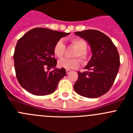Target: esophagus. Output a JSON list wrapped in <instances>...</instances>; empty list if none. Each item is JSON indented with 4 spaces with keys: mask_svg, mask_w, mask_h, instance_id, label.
Returning <instances> with one entry per match:
<instances>
[{
    "mask_svg": "<svg viewBox=\"0 0 133 133\" xmlns=\"http://www.w3.org/2000/svg\"><path fill=\"white\" fill-rule=\"evenodd\" d=\"M66 74H67V75H69V74H70V72H72V71H71L70 70H69V69H67V70H66Z\"/></svg>",
    "mask_w": 133,
    "mask_h": 133,
    "instance_id": "1",
    "label": "esophagus"
}]
</instances>
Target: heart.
Returning a JSON list of instances; mask_svg holds the SVG:
<instances>
[{
	"instance_id": "heart-1",
	"label": "heart",
	"mask_w": 133,
	"mask_h": 133,
	"mask_svg": "<svg viewBox=\"0 0 133 133\" xmlns=\"http://www.w3.org/2000/svg\"><path fill=\"white\" fill-rule=\"evenodd\" d=\"M70 43L76 49L73 54V57H79L81 61H84L87 57V52L86 49L87 47V43L83 39L79 38H73L70 39ZM65 46L61 40H58L53 47V53L55 56L61 58L64 54ZM59 67L65 69H73L78 67L79 61L78 58H62L58 62Z\"/></svg>"
}]
</instances>
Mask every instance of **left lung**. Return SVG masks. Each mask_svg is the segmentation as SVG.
Masks as SVG:
<instances>
[{
	"label": "left lung",
	"instance_id": "left-lung-1",
	"mask_svg": "<svg viewBox=\"0 0 133 133\" xmlns=\"http://www.w3.org/2000/svg\"><path fill=\"white\" fill-rule=\"evenodd\" d=\"M77 36L88 42L92 56L84 69L78 71V79L74 84L75 92L81 96L93 98L110 90L118 72L120 57L117 47L109 36L97 30L75 32Z\"/></svg>",
	"mask_w": 133,
	"mask_h": 133
}]
</instances>
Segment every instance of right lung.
I'll use <instances>...</instances> for the list:
<instances>
[{
    "instance_id": "obj_1",
    "label": "right lung",
    "mask_w": 133,
    "mask_h": 133,
    "mask_svg": "<svg viewBox=\"0 0 133 133\" xmlns=\"http://www.w3.org/2000/svg\"><path fill=\"white\" fill-rule=\"evenodd\" d=\"M69 34L35 28L18 40L13 58L16 78L23 89L37 96L55 92L66 72L64 68H56L53 47L58 40ZM46 68L54 70L48 72Z\"/></svg>"
}]
</instances>
